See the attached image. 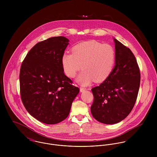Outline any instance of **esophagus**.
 <instances>
[{
  "label": "esophagus",
  "instance_id": "obj_1",
  "mask_svg": "<svg viewBox=\"0 0 157 157\" xmlns=\"http://www.w3.org/2000/svg\"><path fill=\"white\" fill-rule=\"evenodd\" d=\"M80 92H84V91L86 90V88H82V87H80Z\"/></svg>",
  "mask_w": 157,
  "mask_h": 157
}]
</instances>
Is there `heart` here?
Listing matches in <instances>:
<instances>
[{
	"label": "heart",
	"mask_w": 157,
	"mask_h": 157,
	"mask_svg": "<svg viewBox=\"0 0 157 157\" xmlns=\"http://www.w3.org/2000/svg\"><path fill=\"white\" fill-rule=\"evenodd\" d=\"M72 52L63 54V69L69 77L73 78L83 68L78 77V81L83 85H87L94 80L102 82L112 72L115 52L111 45L90 40L74 46Z\"/></svg>",
	"instance_id": "b5f03b06"
}]
</instances>
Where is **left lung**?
<instances>
[{"instance_id":"obj_1","label":"left lung","mask_w":157,"mask_h":157,"mask_svg":"<svg viewBox=\"0 0 157 157\" xmlns=\"http://www.w3.org/2000/svg\"><path fill=\"white\" fill-rule=\"evenodd\" d=\"M115 65L110 75L98 86L92 88L94 101L90 111L100 123L112 124L124 120L136 100L140 72L131 50L113 39Z\"/></svg>"}]
</instances>
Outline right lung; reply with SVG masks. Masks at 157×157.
I'll return each mask as SVG.
<instances>
[{"label": "right lung", "mask_w": 157, "mask_h": 157, "mask_svg": "<svg viewBox=\"0 0 157 157\" xmlns=\"http://www.w3.org/2000/svg\"><path fill=\"white\" fill-rule=\"evenodd\" d=\"M69 40L54 37L34 45L23 61L19 75L23 104L28 113L48 124L67 118L78 87L64 74L62 57Z\"/></svg>", "instance_id": "add662e5"}]
</instances>
